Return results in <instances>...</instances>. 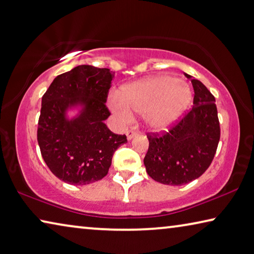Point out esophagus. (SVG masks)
<instances>
[{
  "mask_svg": "<svg viewBox=\"0 0 254 254\" xmlns=\"http://www.w3.org/2000/svg\"><path fill=\"white\" fill-rule=\"evenodd\" d=\"M136 134H138V132H136L135 130H128V131H127V140H132Z\"/></svg>",
  "mask_w": 254,
  "mask_h": 254,
  "instance_id": "34e87169",
  "label": "esophagus"
}]
</instances>
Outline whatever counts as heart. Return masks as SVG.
<instances>
[{
  "instance_id": "heart-1",
  "label": "heart",
  "mask_w": 254,
  "mask_h": 254,
  "mask_svg": "<svg viewBox=\"0 0 254 254\" xmlns=\"http://www.w3.org/2000/svg\"><path fill=\"white\" fill-rule=\"evenodd\" d=\"M190 88L174 76L159 75L139 80L122 88L112 105L123 118L131 119L132 113L143 114L146 126L154 131H164L190 106Z\"/></svg>"
}]
</instances>
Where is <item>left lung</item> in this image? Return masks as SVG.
<instances>
[{
  "label": "left lung",
  "instance_id": "obj_1",
  "mask_svg": "<svg viewBox=\"0 0 254 254\" xmlns=\"http://www.w3.org/2000/svg\"><path fill=\"white\" fill-rule=\"evenodd\" d=\"M191 80L193 107L164 134H149L143 163L148 175L166 185H183L200 178L214 159L220 139L215 97L204 84Z\"/></svg>",
  "mask_w": 254,
  "mask_h": 254
}]
</instances>
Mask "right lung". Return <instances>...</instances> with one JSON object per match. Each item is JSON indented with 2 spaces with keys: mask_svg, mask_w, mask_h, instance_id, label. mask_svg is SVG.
Segmentation results:
<instances>
[{
  "mask_svg": "<svg viewBox=\"0 0 254 254\" xmlns=\"http://www.w3.org/2000/svg\"><path fill=\"white\" fill-rule=\"evenodd\" d=\"M114 74L110 69L78 65L56 76L42 98L37 140L46 165L56 178L86 185L107 175L113 155L127 142L104 121L111 115L105 103ZM78 114L67 118L69 109Z\"/></svg>",
  "mask_w": 254,
  "mask_h": 254,
  "instance_id": "obj_1",
  "label": "right lung"
}]
</instances>
